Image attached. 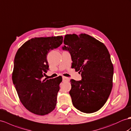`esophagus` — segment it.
<instances>
[{
  "mask_svg": "<svg viewBox=\"0 0 131 131\" xmlns=\"http://www.w3.org/2000/svg\"><path fill=\"white\" fill-rule=\"evenodd\" d=\"M62 80H63V81H69L70 80L69 78H67V77H65V76H63Z\"/></svg>",
  "mask_w": 131,
  "mask_h": 131,
  "instance_id": "esophagus-1",
  "label": "esophagus"
}]
</instances>
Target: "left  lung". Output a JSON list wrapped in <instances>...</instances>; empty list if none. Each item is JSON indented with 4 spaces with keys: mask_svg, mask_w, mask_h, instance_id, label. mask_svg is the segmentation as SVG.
Masks as SVG:
<instances>
[{
    "mask_svg": "<svg viewBox=\"0 0 131 131\" xmlns=\"http://www.w3.org/2000/svg\"><path fill=\"white\" fill-rule=\"evenodd\" d=\"M63 50L69 51L72 68L82 80H71L69 93L73 105L84 113L97 111L106 102L113 86V66L103 43L86 34H67Z\"/></svg>",
    "mask_w": 131,
    "mask_h": 131,
    "instance_id": "1",
    "label": "left lung"
}]
</instances>
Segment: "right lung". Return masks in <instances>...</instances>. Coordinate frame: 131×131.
I'll use <instances>...</instances> for the list:
<instances>
[{
  "label": "right lung",
  "instance_id": "right-lung-1",
  "mask_svg": "<svg viewBox=\"0 0 131 131\" xmlns=\"http://www.w3.org/2000/svg\"><path fill=\"white\" fill-rule=\"evenodd\" d=\"M62 42V36L32 38L25 42L15 55L13 82L23 106L36 115L48 114L56 106L62 78H42L49 70L48 52Z\"/></svg>",
  "mask_w": 131,
  "mask_h": 131
}]
</instances>
